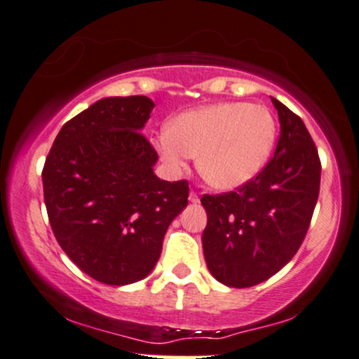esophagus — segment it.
<instances>
[{
	"label": "esophagus",
	"mask_w": 359,
	"mask_h": 359,
	"mask_svg": "<svg viewBox=\"0 0 359 359\" xmlns=\"http://www.w3.org/2000/svg\"><path fill=\"white\" fill-rule=\"evenodd\" d=\"M189 201H191L192 204H197V202L201 201V198H198V194L196 191H191V194H189Z\"/></svg>",
	"instance_id": "1"
}]
</instances>
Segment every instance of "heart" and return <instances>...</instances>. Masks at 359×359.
<instances>
[{
	"label": "heart",
	"instance_id": "obj_1",
	"mask_svg": "<svg viewBox=\"0 0 359 359\" xmlns=\"http://www.w3.org/2000/svg\"><path fill=\"white\" fill-rule=\"evenodd\" d=\"M278 123L264 105L221 102L184 111L158 135L162 161L182 170L197 155V170L215 189L239 187L264 165L274 147Z\"/></svg>",
	"mask_w": 359,
	"mask_h": 359
}]
</instances>
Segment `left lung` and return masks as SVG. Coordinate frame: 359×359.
<instances>
[{"label": "left lung", "instance_id": "obj_1", "mask_svg": "<svg viewBox=\"0 0 359 359\" xmlns=\"http://www.w3.org/2000/svg\"><path fill=\"white\" fill-rule=\"evenodd\" d=\"M271 100L280 123L274 157L236 191L201 198L207 267L231 287L256 286L294 257L319 196L321 161L308 128L299 115Z\"/></svg>", "mask_w": 359, "mask_h": 359}]
</instances>
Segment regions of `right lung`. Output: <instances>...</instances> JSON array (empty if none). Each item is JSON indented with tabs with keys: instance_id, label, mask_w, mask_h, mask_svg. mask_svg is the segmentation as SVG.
<instances>
[{
	"instance_id": "1",
	"label": "right lung",
	"mask_w": 359,
	"mask_h": 359,
	"mask_svg": "<svg viewBox=\"0 0 359 359\" xmlns=\"http://www.w3.org/2000/svg\"><path fill=\"white\" fill-rule=\"evenodd\" d=\"M155 103L144 95L93 103L63 125L45 161L51 231L76 266L111 286L144 279L168 226L189 204V182L154 174L144 133Z\"/></svg>"
}]
</instances>
